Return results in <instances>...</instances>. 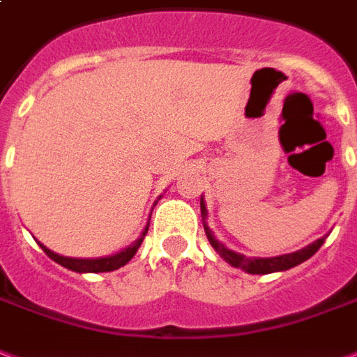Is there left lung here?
<instances>
[{
  "label": "left lung",
  "mask_w": 357,
  "mask_h": 357,
  "mask_svg": "<svg viewBox=\"0 0 357 357\" xmlns=\"http://www.w3.org/2000/svg\"><path fill=\"white\" fill-rule=\"evenodd\" d=\"M200 212H202V221L206 219L208 215V210H206V204H204V199H200ZM204 231H206V236L210 240V244L213 245V250L223 257V259L232 265L234 268H242L248 274H268V273H278V271H287V268H291V266H297L301 265L303 261L310 259L314 253L318 252L321 244H324V238H318L316 242H312L310 245H306L299 252H293V253H286V255H278V257H245L242 253H236L229 250L227 245H223L219 240H215L213 236V232L208 229L204 221Z\"/></svg>",
  "instance_id": "left-lung-1"
}]
</instances>
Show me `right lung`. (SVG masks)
I'll return each instance as SVG.
<instances>
[{
	"mask_svg": "<svg viewBox=\"0 0 357 357\" xmlns=\"http://www.w3.org/2000/svg\"><path fill=\"white\" fill-rule=\"evenodd\" d=\"M147 229H149V221H147V225H145L144 232H142V236H139L134 244L128 245L123 252L115 253L112 257H102V259H75V257H64V255H58V253L51 252V250L45 248L43 244L39 245H41V250H43L52 261H56L58 265L66 266V268H70V271H75V273H112V271H117L121 266H125L126 263L136 255L138 248L142 245V242H144V236L147 234Z\"/></svg>",
	"mask_w": 357,
	"mask_h": 357,
	"instance_id": "add662e5",
	"label": "right lung"
}]
</instances>
